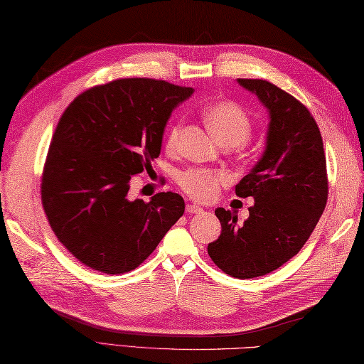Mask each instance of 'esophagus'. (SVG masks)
Returning a JSON list of instances; mask_svg holds the SVG:
<instances>
[{"label":"esophagus","mask_w":364,"mask_h":364,"mask_svg":"<svg viewBox=\"0 0 364 364\" xmlns=\"http://www.w3.org/2000/svg\"><path fill=\"white\" fill-rule=\"evenodd\" d=\"M186 211H188L189 214H200V213H203V208H200V206H197V205L189 203V205H186Z\"/></svg>","instance_id":"34e87169"}]
</instances>
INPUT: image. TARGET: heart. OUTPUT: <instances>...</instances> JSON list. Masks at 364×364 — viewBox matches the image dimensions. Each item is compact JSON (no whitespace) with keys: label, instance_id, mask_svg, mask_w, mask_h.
Masks as SVG:
<instances>
[{"label":"heart","instance_id":"heart-1","mask_svg":"<svg viewBox=\"0 0 364 364\" xmlns=\"http://www.w3.org/2000/svg\"><path fill=\"white\" fill-rule=\"evenodd\" d=\"M202 117L210 134L223 146H237L244 144L252 133V120L244 107L237 103L222 100L206 106ZM180 125H173L168 131L167 146L176 149L180 139ZM227 183L225 173L211 172L205 168H192L180 176V186L198 202H210L218 196L219 188Z\"/></svg>","mask_w":364,"mask_h":364}]
</instances>
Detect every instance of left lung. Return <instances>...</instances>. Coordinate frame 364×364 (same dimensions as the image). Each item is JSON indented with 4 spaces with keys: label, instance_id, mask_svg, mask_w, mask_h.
I'll use <instances>...</instances> for the list:
<instances>
[{
    "label": "left lung",
    "instance_id": "1",
    "mask_svg": "<svg viewBox=\"0 0 364 364\" xmlns=\"http://www.w3.org/2000/svg\"><path fill=\"white\" fill-rule=\"evenodd\" d=\"M267 109L266 145L259 161L236 184L239 197H253L249 219L215 210L220 236L208 255L236 278L266 275L283 266L308 241L326 210L328 184L321 131L310 111L288 92L264 80H237Z\"/></svg>",
    "mask_w": 364,
    "mask_h": 364
}]
</instances>
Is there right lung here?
Listing matches in <instances>:
<instances>
[{"label":"right lung","mask_w":364,"mask_h":364,"mask_svg":"<svg viewBox=\"0 0 364 364\" xmlns=\"http://www.w3.org/2000/svg\"><path fill=\"white\" fill-rule=\"evenodd\" d=\"M192 87L146 78L97 86L76 97L54 129L42 203L54 235L82 264L125 274L150 257L184 213L175 192L149 203L129 181L159 156L172 111Z\"/></svg>","instance_id":"obj_1"}]
</instances>
